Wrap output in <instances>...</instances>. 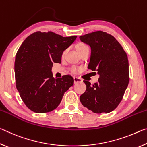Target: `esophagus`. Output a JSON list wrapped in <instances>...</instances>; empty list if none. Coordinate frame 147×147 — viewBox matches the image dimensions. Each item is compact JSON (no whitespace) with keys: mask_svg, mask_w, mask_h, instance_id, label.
I'll return each instance as SVG.
<instances>
[{"mask_svg":"<svg viewBox=\"0 0 147 147\" xmlns=\"http://www.w3.org/2000/svg\"><path fill=\"white\" fill-rule=\"evenodd\" d=\"M78 82H82V80L78 77H74V83L76 84Z\"/></svg>","mask_w":147,"mask_h":147,"instance_id":"esophagus-1","label":"esophagus"}]
</instances>
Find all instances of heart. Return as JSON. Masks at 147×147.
Segmentation results:
<instances>
[{
	"instance_id": "heart-1",
	"label": "heart",
	"mask_w": 147,
	"mask_h": 147,
	"mask_svg": "<svg viewBox=\"0 0 147 147\" xmlns=\"http://www.w3.org/2000/svg\"><path fill=\"white\" fill-rule=\"evenodd\" d=\"M86 47H88L87 45L84 44H79L78 46L76 47V49L77 51H78V50H81L82 49L86 48ZM72 72L74 73H79L80 71H81V68H79V67H74L72 68Z\"/></svg>"
}]
</instances>
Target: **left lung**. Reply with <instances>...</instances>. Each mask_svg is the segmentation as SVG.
Wrapping results in <instances>:
<instances>
[{
  "label": "left lung",
  "instance_id": "8db88e82",
  "mask_svg": "<svg viewBox=\"0 0 147 147\" xmlns=\"http://www.w3.org/2000/svg\"><path fill=\"white\" fill-rule=\"evenodd\" d=\"M91 47L88 68L99 75L93 86L84 81L86 91L80 97L82 105L96 113H109L123 98L129 82V65L126 53L111 35L102 31L80 36Z\"/></svg>",
  "mask_w": 147,
  "mask_h": 147
}]
</instances>
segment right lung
<instances>
[{"label":"right lung","instance_id":"right-lung-1","mask_svg":"<svg viewBox=\"0 0 147 147\" xmlns=\"http://www.w3.org/2000/svg\"><path fill=\"white\" fill-rule=\"evenodd\" d=\"M76 38L36 32L27 37L19 47L14 67L16 87L24 103L34 112L54 110L65 92L73 85L71 76L56 79L51 70L54 63H61L63 51Z\"/></svg>","mask_w":147,"mask_h":147}]
</instances>
